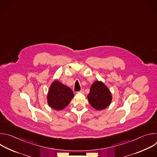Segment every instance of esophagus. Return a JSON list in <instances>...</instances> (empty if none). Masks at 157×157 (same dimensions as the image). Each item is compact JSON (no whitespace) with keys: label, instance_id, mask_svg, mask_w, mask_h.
<instances>
[{"label":"esophagus","instance_id":"1","mask_svg":"<svg viewBox=\"0 0 157 157\" xmlns=\"http://www.w3.org/2000/svg\"><path fill=\"white\" fill-rule=\"evenodd\" d=\"M79 93H84V90L83 89H82L80 91H79Z\"/></svg>","mask_w":157,"mask_h":157}]
</instances>
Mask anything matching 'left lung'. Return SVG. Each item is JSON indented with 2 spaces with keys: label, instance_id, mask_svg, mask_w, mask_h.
I'll use <instances>...</instances> for the list:
<instances>
[{
  "label": "left lung",
  "instance_id": "1",
  "mask_svg": "<svg viewBox=\"0 0 157 157\" xmlns=\"http://www.w3.org/2000/svg\"><path fill=\"white\" fill-rule=\"evenodd\" d=\"M87 99L95 109L102 110L110 104L112 96L107 86L102 82L97 81L92 84Z\"/></svg>",
  "mask_w": 157,
  "mask_h": 157
}]
</instances>
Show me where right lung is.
<instances>
[{
	"label": "right lung",
	"mask_w": 157,
	"mask_h": 157,
	"mask_svg": "<svg viewBox=\"0 0 157 157\" xmlns=\"http://www.w3.org/2000/svg\"><path fill=\"white\" fill-rule=\"evenodd\" d=\"M74 96L71 89L58 81H55L51 85L48 96V105L55 110H62L70 103Z\"/></svg>",
	"instance_id": "obj_1"
}]
</instances>
